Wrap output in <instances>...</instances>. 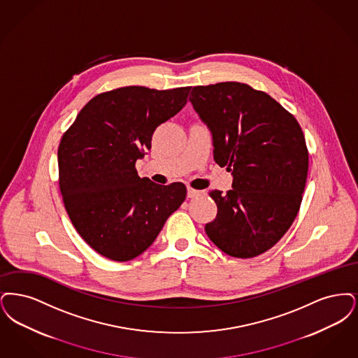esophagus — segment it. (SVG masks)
I'll return each instance as SVG.
<instances>
[{
    "label": "esophagus",
    "instance_id": "1",
    "mask_svg": "<svg viewBox=\"0 0 358 358\" xmlns=\"http://www.w3.org/2000/svg\"><path fill=\"white\" fill-rule=\"evenodd\" d=\"M204 192L203 191H198V189H194L192 187H187V196L188 198H198V196H201V195H203Z\"/></svg>",
    "mask_w": 358,
    "mask_h": 358
}]
</instances>
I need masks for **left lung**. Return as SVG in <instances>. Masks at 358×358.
<instances>
[{"mask_svg":"<svg viewBox=\"0 0 358 358\" xmlns=\"http://www.w3.org/2000/svg\"><path fill=\"white\" fill-rule=\"evenodd\" d=\"M189 101L213 134L215 162L234 178L233 189L210 192L218 214L206 234L235 258L264 254L302 202L309 170L302 128L271 96L243 83L194 87Z\"/></svg>","mask_w":358,"mask_h":358,"instance_id":"8db88e82","label":"left lung"}]
</instances>
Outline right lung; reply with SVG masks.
<instances>
[{
	"mask_svg": "<svg viewBox=\"0 0 358 358\" xmlns=\"http://www.w3.org/2000/svg\"><path fill=\"white\" fill-rule=\"evenodd\" d=\"M191 87L131 85L91 99L62 135L59 185L80 236L116 262L148 249L186 199L180 182L160 186L140 178L136 160L151 148L156 128L186 106Z\"/></svg>",
	"mask_w": 358,
	"mask_h": 358,
	"instance_id": "add662e5",
	"label": "right lung"
}]
</instances>
